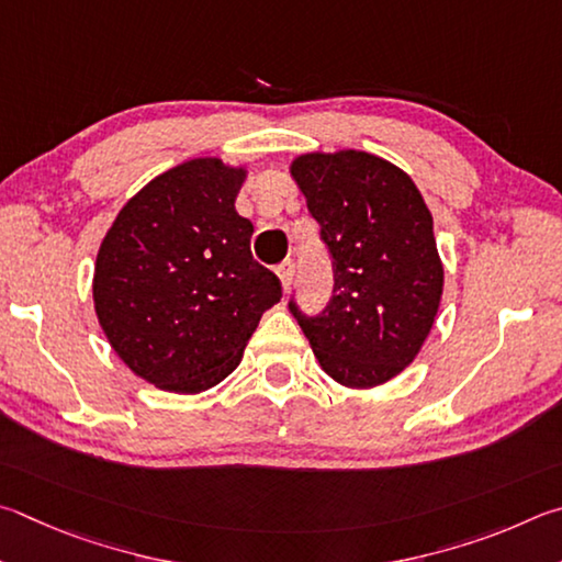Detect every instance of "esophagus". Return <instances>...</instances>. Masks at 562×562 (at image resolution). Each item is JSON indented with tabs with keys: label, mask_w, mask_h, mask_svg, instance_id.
<instances>
[{
	"label": "esophagus",
	"mask_w": 562,
	"mask_h": 562,
	"mask_svg": "<svg viewBox=\"0 0 562 562\" xmlns=\"http://www.w3.org/2000/svg\"><path fill=\"white\" fill-rule=\"evenodd\" d=\"M293 273H296V266H293V261H283L279 269H276V276H279L281 279V286H283V291H289L291 289V283H293Z\"/></svg>",
	"instance_id": "34e87169"
}]
</instances>
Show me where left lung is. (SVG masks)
<instances>
[{"label": "left lung", "instance_id": "left-lung-1", "mask_svg": "<svg viewBox=\"0 0 562 562\" xmlns=\"http://www.w3.org/2000/svg\"><path fill=\"white\" fill-rule=\"evenodd\" d=\"M291 177L336 261V291L318 318L291 303L328 375L372 390L412 366L435 326L445 266L435 220L412 177L366 150L303 153Z\"/></svg>", "mask_w": 562, "mask_h": 562}]
</instances>
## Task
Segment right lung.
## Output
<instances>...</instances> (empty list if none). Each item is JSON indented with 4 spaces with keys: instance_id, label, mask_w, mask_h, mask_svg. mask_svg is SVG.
<instances>
[{
    "instance_id": "right-lung-1",
    "label": "right lung",
    "mask_w": 562,
    "mask_h": 562,
    "mask_svg": "<svg viewBox=\"0 0 562 562\" xmlns=\"http://www.w3.org/2000/svg\"><path fill=\"white\" fill-rule=\"evenodd\" d=\"M246 165L192 157L133 194L105 232L93 308L137 378L196 395L232 375L281 281L251 256L236 212Z\"/></svg>"
}]
</instances>
